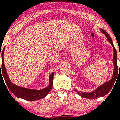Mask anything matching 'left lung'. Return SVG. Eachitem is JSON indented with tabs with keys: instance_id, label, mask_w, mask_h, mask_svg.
I'll return each instance as SVG.
<instances>
[{
	"instance_id": "left-lung-1",
	"label": "left lung",
	"mask_w": 120,
	"mask_h": 120,
	"mask_svg": "<svg viewBox=\"0 0 120 120\" xmlns=\"http://www.w3.org/2000/svg\"><path fill=\"white\" fill-rule=\"evenodd\" d=\"M100 31L103 33V34H105V35L107 37V39H108V42L111 44L113 48V63L114 65V69H113V76L112 79L111 80L108 81V82H105L102 85L100 86L99 87L97 88L96 90H95L93 91L90 92V93H85V92H82L79 91L77 89H74L77 93L79 95H80L82 97L85 98L86 99H97L99 97H101V96H105L107 95L112 87L113 86L117 78L118 75V67L117 64V53L116 49L115 48L113 43L112 40L111 39V37L107 33V32L105 31L104 30L102 29H100Z\"/></svg>"
}]
</instances>
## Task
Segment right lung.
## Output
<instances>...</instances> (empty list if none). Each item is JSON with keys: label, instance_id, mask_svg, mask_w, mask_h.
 Masks as SVG:
<instances>
[{"label": "right lung", "instance_id": "right-lung-1", "mask_svg": "<svg viewBox=\"0 0 120 120\" xmlns=\"http://www.w3.org/2000/svg\"><path fill=\"white\" fill-rule=\"evenodd\" d=\"M5 47H4L2 53L0 55L2 58V68H0V77L2 75V78L3 77L4 79L5 83L7 85L8 89L12 92L15 96H17L19 98L23 99L28 100V101H35L43 98L47 95L49 93V92L51 90L52 86H53V75L54 72H53L49 75V85L45 89H41V90H36V89H30L27 88L22 87L17 85H15L11 81L9 78L8 77L7 70L5 68L4 63L3 55L4 52ZM3 76H2V75ZM4 81V80H3Z\"/></svg>", "mask_w": 120, "mask_h": 120}]
</instances>
